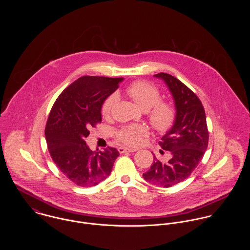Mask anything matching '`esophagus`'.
I'll return each instance as SVG.
<instances>
[{
    "label": "esophagus",
    "mask_w": 250,
    "mask_h": 250,
    "mask_svg": "<svg viewBox=\"0 0 250 250\" xmlns=\"http://www.w3.org/2000/svg\"><path fill=\"white\" fill-rule=\"evenodd\" d=\"M118 152L119 153H125V152H136L138 151V149H133V148H127V147H123V146H120L117 148Z\"/></svg>",
    "instance_id": "esophagus-1"
}]
</instances>
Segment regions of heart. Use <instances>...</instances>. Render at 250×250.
<instances>
[{"instance_id":"obj_1","label":"heart","mask_w":250,"mask_h":250,"mask_svg":"<svg viewBox=\"0 0 250 250\" xmlns=\"http://www.w3.org/2000/svg\"><path fill=\"white\" fill-rule=\"evenodd\" d=\"M126 92L139 107L148 110L149 122L157 131L166 132L172 127L176 119V107L171 102L161 100V91L153 83L138 81L131 83L126 88ZM116 99L115 94H110L105 99L101 107L103 115L110 112ZM147 135L148 130L143 124L126 125L116 133L119 142L132 146L140 144Z\"/></svg>"}]
</instances>
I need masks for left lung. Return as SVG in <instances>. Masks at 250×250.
Segmentation results:
<instances>
[{"mask_svg": "<svg viewBox=\"0 0 250 250\" xmlns=\"http://www.w3.org/2000/svg\"><path fill=\"white\" fill-rule=\"evenodd\" d=\"M154 76L168 86L175 103L176 119L159 142L164 150L171 153L170 160L164 163L154 156L151 167L143 176L157 187L169 188L188 178L196 168L208 147L209 131L205 109L197 95L169 74Z\"/></svg>", "mask_w": 250, "mask_h": 250, "instance_id": "1", "label": "left lung"}]
</instances>
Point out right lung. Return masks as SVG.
I'll return each mask as SVG.
<instances>
[{"mask_svg": "<svg viewBox=\"0 0 250 250\" xmlns=\"http://www.w3.org/2000/svg\"><path fill=\"white\" fill-rule=\"evenodd\" d=\"M122 80L83 76L61 93L50 111L45 137L51 158L79 187H93L107 178L119 156L109 146L104 151H91L84 140L89 129L101 123L102 104Z\"/></svg>", "mask_w": 250, "mask_h": 250, "instance_id": "add662e5", "label": "right lung"}]
</instances>
